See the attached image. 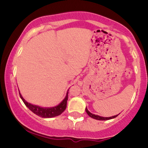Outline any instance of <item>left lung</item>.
Listing matches in <instances>:
<instances>
[{"mask_svg": "<svg viewBox=\"0 0 148 148\" xmlns=\"http://www.w3.org/2000/svg\"><path fill=\"white\" fill-rule=\"evenodd\" d=\"M86 113H88V115H89L90 117H91V118L95 119V120H110V119H113V118H116V117L118 116V115H114V116L109 117V118H104V117H101V116H99V115H95V114H92V113H91L90 112L88 111L87 108H86Z\"/></svg>", "mask_w": 148, "mask_h": 148, "instance_id": "left-lung-1", "label": "left lung"}]
</instances>
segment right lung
Returning a JSON list of instances; mask_svg holds the SVG:
<instances>
[{
  "mask_svg": "<svg viewBox=\"0 0 148 148\" xmlns=\"http://www.w3.org/2000/svg\"><path fill=\"white\" fill-rule=\"evenodd\" d=\"M19 95L21 97V99L23 100V103H25V106L28 107L30 111L35 113V114L38 115V116L45 118H53V117L60 115L61 113L66 109V107H67V99H68V92H67V95H66L65 98H64L63 101H62L59 105H58V106L55 107H52V108H42V107L35 106V105H33L31 104V103L27 102V101L22 97V96L21 95L20 93Z\"/></svg>",
  "mask_w": 148,
  "mask_h": 148,
  "instance_id": "obj_1",
  "label": "right lung"
}]
</instances>
